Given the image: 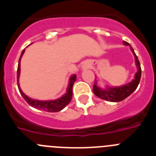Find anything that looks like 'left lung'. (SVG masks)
Masks as SVG:
<instances>
[{
  "mask_svg": "<svg viewBox=\"0 0 156 156\" xmlns=\"http://www.w3.org/2000/svg\"><path fill=\"white\" fill-rule=\"evenodd\" d=\"M123 43H124L125 45H129V43L126 42V41H123ZM130 50L133 51V55H134L135 62H136V66L138 69L137 72L135 74L134 80L132 82L124 85V86L113 88L108 87L106 88V89H101L100 87H98L97 86L96 80H95L94 84L93 86V92L97 97L100 98L103 100L109 101H112V102H118V101L124 100L137 89L139 83H140V76H141V69H140V62L137 58V56L136 55L134 51L131 47H130Z\"/></svg>",
  "mask_w": 156,
  "mask_h": 156,
  "instance_id": "8db88e82",
  "label": "left lung"
}]
</instances>
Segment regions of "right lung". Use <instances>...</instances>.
I'll use <instances>...</instances> for the list:
<instances>
[{
  "instance_id": "1",
  "label": "right lung",
  "mask_w": 156,
  "mask_h": 156,
  "mask_svg": "<svg viewBox=\"0 0 156 156\" xmlns=\"http://www.w3.org/2000/svg\"><path fill=\"white\" fill-rule=\"evenodd\" d=\"M25 50L22 51L21 56L19 58V65H18V69H17V81L19 82V74H20V61H21V58L23 56V53H24ZM76 79V76L73 75L70 77L69 80V83L68 88H67V92L62 97L60 98L57 99V100L54 101H37L34 100V99L30 98L27 97V95L23 94L22 90L19 87V85H18L19 90L21 95L23 96V98L26 100L27 103L32 107H34L36 108H38L40 110H44V111L48 112H57L61 111L62 109L66 107L71 101L72 97H73V83H75Z\"/></svg>"
}]
</instances>
